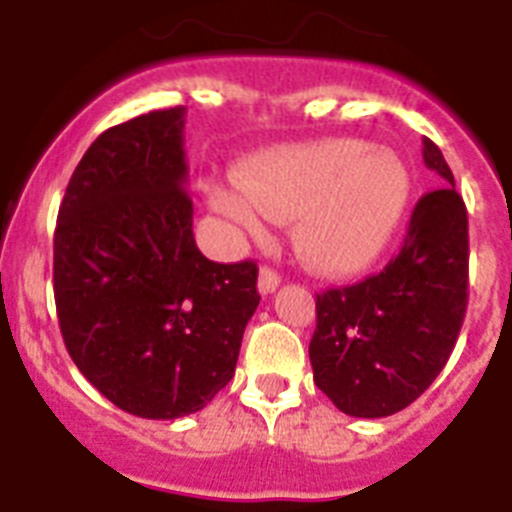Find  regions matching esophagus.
Here are the masks:
<instances>
[{
	"label": "esophagus",
	"mask_w": 512,
	"mask_h": 512,
	"mask_svg": "<svg viewBox=\"0 0 512 512\" xmlns=\"http://www.w3.org/2000/svg\"><path fill=\"white\" fill-rule=\"evenodd\" d=\"M279 282H282V279H279V274L274 269H269V266H264V269L259 271V292H261V295H271V292L279 287Z\"/></svg>",
	"instance_id": "1"
}]
</instances>
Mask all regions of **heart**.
Here are the masks:
<instances>
[{
  "label": "heart",
  "instance_id": "obj_1",
  "mask_svg": "<svg viewBox=\"0 0 512 512\" xmlns=\"http://www.w3.org/2000/svg\"><path fill=\"white\" fill-rule=\"evenodd\" d=\"M413 194L408 164L369 140L325 138L266 151L246 182L212 192V207L253 238L274 220H295V251L307 269L343 277L390 246Z\"/></svg>",
  "mask_w": 512,
  "mask_h": 512
}]
</instances>
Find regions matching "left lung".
Segmentation results:
<instances>
[{
	"instance_id": "obj_1",
	"label": "left lung",
	"mask_w": 512,
	"mask_h": 512,
	"mask_svg": "<svg viewBox=\"0 0 512 512\" xmlns=\"http://www.w3.org/2000/svg\"><path fill=\"white\" fill-rule=\"evenodd\" d=\"M423 161L443 187L420 197L402 251L374 277L315 302L312 377L354 418H387L418 400L449 361L467 312V207L428 138Z\"/></svg>"
}]
</instances>
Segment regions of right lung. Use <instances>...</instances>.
I'll list each match as a JSON object with an SVG mask.
<instances>
[{"label": "right lung", "mask_w": 512, "mask_h": 512, "mask_svg": "<svg viewBox=\"0 0 512 512\" xmlns=\"http://www.w3.org/2000/svg\"><path fill=\"white\" fill-rule=\"evenodd\" d=\"M184 107L104 130L76 166L53 238L58 325L79 372L138 418L202 410L233 379L259 307L253 261L197 248Z\"/></svg>", "instance_id": "obj_1"}]
</instances>
